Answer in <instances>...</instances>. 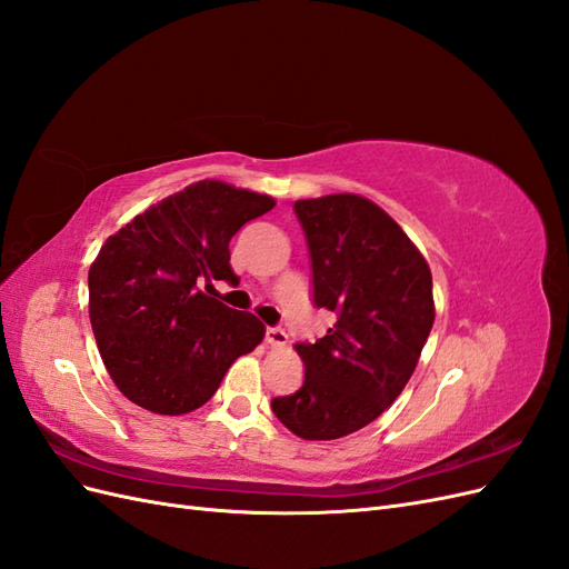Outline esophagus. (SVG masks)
<instances>
[{"label":"esophagus","instance_id":"34e87169","mask_svg":"<svg viewBox=\"0 0 569 569\" xmlns=\"http://www.w3.org/2000/svg\"><path fill=\"white\" fill-rule=\"evenodd\" d=\"M266 341L270 347H284L287 343V332L282 327H266Z\"/></svg>","mask_w":569,"mask_h":569}]
</instances>
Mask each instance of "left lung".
Listing matches in <instances>:
<instances>
[{
	"mask_svg": "<svg viewBox=\"0 0 569 569\" xmlns=\"http://www.w3.org/2000/svg\"><path fill=\"white\" fill-rule=\"evenodd\" d=\"M313 270V306L335 313L325 337L297 343L299 391L270 408L308 441L358 432L396 401L435 325L432 272L372 201L330 194L295 203Z\"/></svg>",
	"mask_w": 569,
	"mask_h": 569,
	"instance_id": "left-lung-1",
	"label": "left lung"
}]
</instances>
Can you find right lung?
Wrapping results in <instances>:
<instances>
[{"instance_id": "add662e5", "label": "right lung", "mask_w": 569, "mask_h": 569, "mask_svg": "<svg viewBox=\"0 0 569 569\" xmlns=\"http://www.w3.org/2000/svg\"><path fill=\"white\" fill-rule=\"evenodd\" d=\"M274 201L201 180L134 216L90 268V320L101 360L128 399L182 416L211 399L239 356L261 343L263 322L199 289L237 284L230 239Z\"/></svg>"}]
</instances>
